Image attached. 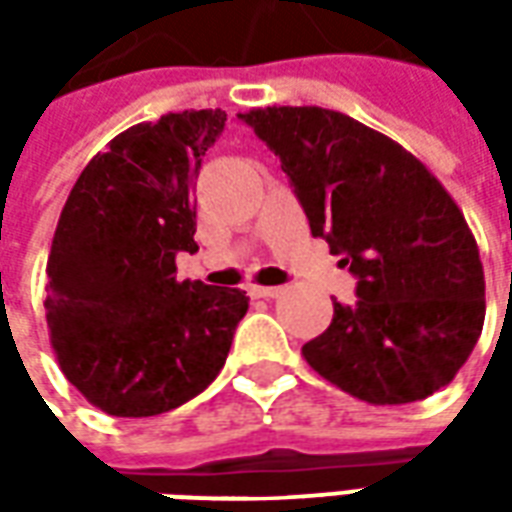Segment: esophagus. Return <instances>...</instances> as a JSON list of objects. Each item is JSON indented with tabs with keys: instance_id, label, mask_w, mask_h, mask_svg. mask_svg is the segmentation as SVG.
<instances>
[{
	"instance_id": "1",
	"label": "esophagus",
	"mask_w": 512,
	"mask_h": 512,
	"mask_svg": "<svg viewBox=\"0 0 512 512\" xmlns=\"http://www.w3.org/2000/svg\"><path fill=\"white\" fill-rule=\"evenodd\" d=\"M249 293H252L255 299H277L279 293H282V288H277V285H252Z\"/></svg>"
}]
</instances>
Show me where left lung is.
<instances>
[{
    "instance_id": "obj_1",
    "label": "left lung",
    "mask_w": 512,
    "mask_h": 512,
    "mask_svg": "<svg viewBox=\"0 0 512 512\" xmlns=\"http://www.w3.org/2000/svg\"><path fill=\"white\" fill-rule=\"evenodd\" d=\"M274 150L315 238L356 277L329 329L301 348L315 373L373 406L447 386L485 321L477 241L428 167L389 136L321 106L238 115Z\"/></svg>"
}]
</instances>
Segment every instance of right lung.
Masks as SVG:
<instances>
[{"label": "right lung", "instance_id": "obj_1", "mask_svg": "<svg viewBox=\"0 0 512 512\" xmlns=\"http://www.w3.org/2000/svg\"><path fill=\"white\" fill-rule=\"evenodd\" d=\"M222 109L136 123L82 169L57 222L46 321L60 370L112 417H156L219 376L249 299L175 277L200 246L194 183Z\"/></svg>", "mask_w": 512, "mask_h": 512}]
</instances>
